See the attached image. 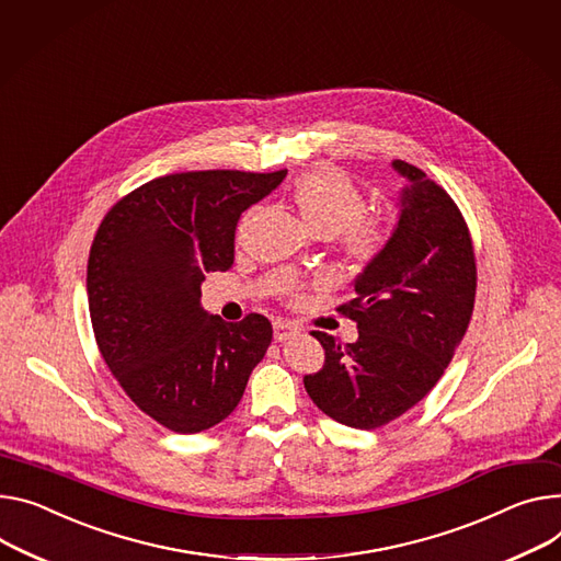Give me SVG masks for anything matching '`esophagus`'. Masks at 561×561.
Returning a JSON list of instances; mask_svg holds the SVG:
<instances>
[{
  "mask_svg": "<svg viewBox=\"0 0 561 561\" xmlns=\"http://www.w3.org/2000/svg\"><path fill=\"white\" fill-rule=\"evenodd\" d=\"M298 332H300V325L294 323V321H287V319H276L274 321V339L276 341H287Z\"/></svg>",
  "mask_w": 561,
  "mask_h": 561,
  "instance_id": "esophagus-1",
  "label": "esophagus"
}]
</instances>
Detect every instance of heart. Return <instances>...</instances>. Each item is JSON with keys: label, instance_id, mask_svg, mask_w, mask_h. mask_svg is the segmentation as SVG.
<instances>
[{"label": "heart", "instance_id": "b5f03b06", "mask_svg": "<svg viewBox=\"0 0 561 561\" xmlns=\"http://www.w3.org/2000/svg\"><path fill=\"white\" fill-rule=\"evenodd\" d=\"M294 204L304 222L317 236L341 233L346 253L359 263H373L391 247L398 233L393 213H366V195L339 170L319 168L300 175L291 188ZM298 283H289L287 294H296Z\"/></svg>", "mask_w": 561, "mask_h": 561}]
</instances>
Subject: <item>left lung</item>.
<instances>
[{"mask_svg": "<svg viewBox=\"0 0 561 561\" xmlns=\"http://www.w3.org/2000/svg\"><path fill=\"white\" fill-rule=\"evenodd\" d=\"M409 180L391 247L355 280L357 296L336 312L359 339L341 343L314 330L323 368L306 375L312 402L353 428H379L415 407L443 377L477 298V255L451 195L407 161Z\"/></svg>", "mask_w": 561, "mask_h": 561, "instance_id": "left-lung-1", "label": "left lung"}]
</instances>
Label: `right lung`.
<instances>
[{
  "instance_id": "add662e5",
  "label": "right lung",
  "mask_w": 561,
  "mask_h": 561,
  "mask_svg": "<svg viewBox=\"0 0 561 561\" xmlns=\"http://www.w3.org/2000/svg\"><path fill=\"white\" fill-rule=\"evenodd\" d=\"M287 170H191L123 195L94 236L88 298L96 346L118 386L175 434L222 422L270 348L267 317L202 310V280L233 265L240 215Z\"/></svg>"
}]
</instances>
